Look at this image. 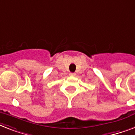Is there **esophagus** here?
<instances>
[{"label":"esophagus","mask_w":135,"mask_h":135,"mask_svg":"<svg viewBox=\"0 0 135 135\" xmlns=\"http://www.w3.org/2000/svg\"><path fill=\"white\" fill-rule=\"evenodd\" d=\"M69 75L70 76H71V77H74V76H75V75H76V74H75V73H70Z\"/></svg>","instance_id":"1"}]
</instances>
